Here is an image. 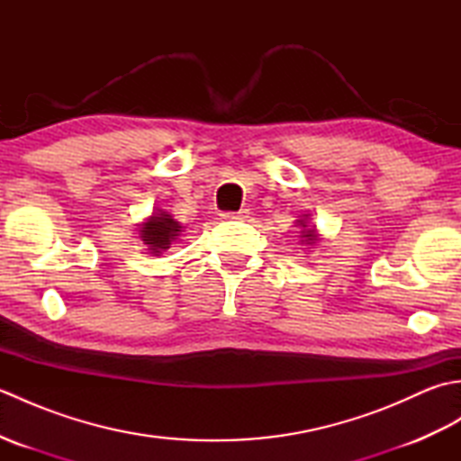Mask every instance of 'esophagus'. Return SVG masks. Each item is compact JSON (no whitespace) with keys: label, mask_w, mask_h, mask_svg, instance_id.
I'll return each mask as SVG.
<instances>
[{"label":"esophagus","mask_w":461,"mask_h":461,"mask_svg":"<svg viewBox=\"0 0 461 461\" xmlns=\"http://www.w3.org/2000/svg\"><path fill=\"white\" fill-rule=\"evenodd\" d=\"M223 220H233V221H246L249 218L248 210H240V212H230V213H221Z\"/></svg>","instance_id":"esophagus-1"}]
</instances>
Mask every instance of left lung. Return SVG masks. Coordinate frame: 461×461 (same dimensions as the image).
I'll return each mask as SVG.
<instances>
[{
    "label": "left lung",
    "instance_id": "obj_1",
    "mask_svg": "<svg viewBox=\"0 0 461 461\" xmlns=\"http://www.w3.org/2000/svg\"><path fill=\"white\" fill-rule=\"evenodd\" d=\"M295 223L301 228V231H299V243H303V246L312 248L317 241H321L319 230L315 228V225H311V215L309 213H303L299 220H295Z\"/></svg>",
    "mask_w": 461,
    "mask_h": 461
}]
</instances>
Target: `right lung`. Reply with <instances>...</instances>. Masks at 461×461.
<instances>
[{"instance_id": "add662e5", "label": "right lung", "mask_w": 461, "mask_h": 461, "mask_svg": "<svg viewBox=\"0 0 461 461\" xmlns=\"http://www.w3.org/2000/svg\"><path fill=\"white\" fill-rule=\"evenodd\" d=\"M139 231V238L149 248V253L160 256L162 251L170 249L174 241H178L182 233V223L176 221L170 212L156 210L140 223Z\"/></svg>"}]
</instances>
